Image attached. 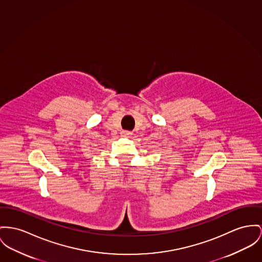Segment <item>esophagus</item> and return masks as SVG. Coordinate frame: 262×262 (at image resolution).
<instances>
[{
  "instance_id": "34e87169",
  "label": "esophagus",
  "mask_w": 262,
  "mask_h": 262,
  "mask_svg": "<svg viewBox=\"0 0 262 262\" xmlns=\"http://www.w3.org/2000/svg\"><path fill=\"white\" fill-rule=\"evenodd\" d=\"M122 136H124V137H131L132 136V132H130V131H122Z\"/></svg>"
}]
</instances>
